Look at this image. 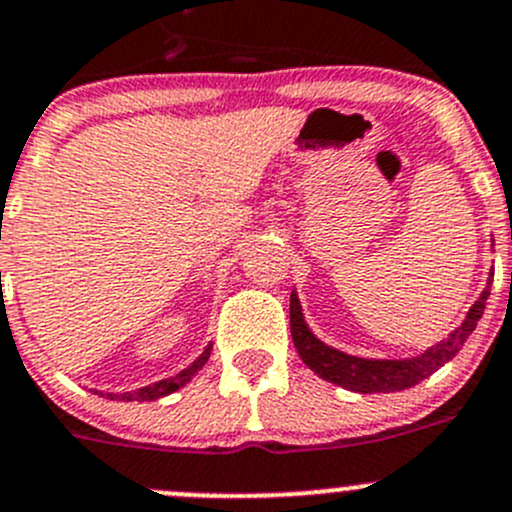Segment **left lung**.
Wrapping results in <instances>:
<instances>
[{
    "label": "left lung",
    "instance_id": "obj_1",
    "mask_svg": "<svg viewBox=\"0 0 512 512\" xmlns=\"http://www.w3.org/2000/svg\"><path fill=\"white\" fill-rule=\"evenodd\" d=\"M490 294V282L483 289L480 299L471 307V312L466 314L461 327L446 339V342L436 344V347L428 349L426 354L416 356V359H404V361H379V359H356V356L342 354L337 349H329L327 344H322L319 339H314V334L309 332L307 324L302 319V307H299V299H289V327H292V342L297 354L302 356L304 364L319 374L322 379L332 381V384L344 386V389L359 391V394H389V391H404L416 386L418 381H423L426 376H431L433 371L441 369L446 361H451L458 354V349L463 347L471 332L476 329L478 319L483 317L485 302H488Z\"/></svg>",
    "mask_w": 512,
    "mask_h": 512
}]
</instances>
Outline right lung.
<instances>
[{
	"mask_svg": "<svg viewBox=\"0 0 512 512\" xmlns=\"http://www.w3.org/2000/svg\"><path fill=\"white\" fill-rule=\"evenodd\" d=\"M210 349L213 347H208L205 349V354L200 356L198 361H193V366H188V369L185 371H180V374H175V376H170V379H163V381H158V384H153V386H146V389H138V391H126V394H121V396H116V399H123V401H156V399H160V396H168V394H173V391H178L180 386H185L188 384L190 379H193L195 374H198L200 369H203L205 366V361L210 359ZM113 399V396H111Z\"/></svg>",
	"mask_w": 512,
	"mask_h": 512,
	"instance_id": "right-lung-1",
	"label": "right lung"
}]
</instances>
